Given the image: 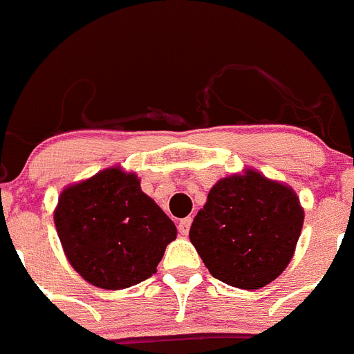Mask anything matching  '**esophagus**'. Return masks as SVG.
Masks as SVG:
<instances>
[{"label":"esophagus","instance_id":"obj_1","mask_svg":"<svg viewBox=\"0 0 354 354\" xmlns=\"http://www.w3.org/2000/svg\"><path fill=\"white\" fill-rule=\"evenodd\" d=\"M189 227H192V218H184V220L179 221V232L183 236H186L189 232Z\"/></svg>","mask_w":354,"mask_h":354}]
</instances>
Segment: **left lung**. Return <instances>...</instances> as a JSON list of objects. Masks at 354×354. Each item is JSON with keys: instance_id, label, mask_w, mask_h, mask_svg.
I'll return each instance as SVG.
<instances>
[{"instance_id": "obj_1", "label": "left lung", "mask_w": 354, "mask_h": 354, "mask_svg": "<svg viewBox=\"0 0 354 354\" xmlns=\"http://www.w3.org/2000/svg\"><path fill=\"white\" fill-rule=\"evenodd\" d=\"M303 220L305 211L292 187L245 168L211 187L189 239L212 277L255 290L277 280L289 266Z\"/></svg>"}]
</instances>
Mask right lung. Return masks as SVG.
<instances>
[{"mask_svg":"<svg viewBox=\"0 0 354 354\" xmlns=\"http://www.w3.org/2000/svg\"><path fill=\"white\" fill-rule=\"evenodd\" d=\"M53 216L68 264L99 289H127L152 277L177 237L138 175L120 167L64 187Z\"/></svg>","mask_w":354,"mask_h":354,"instance_id":"right-lung-1","label":"right lung"}]
</instances>
